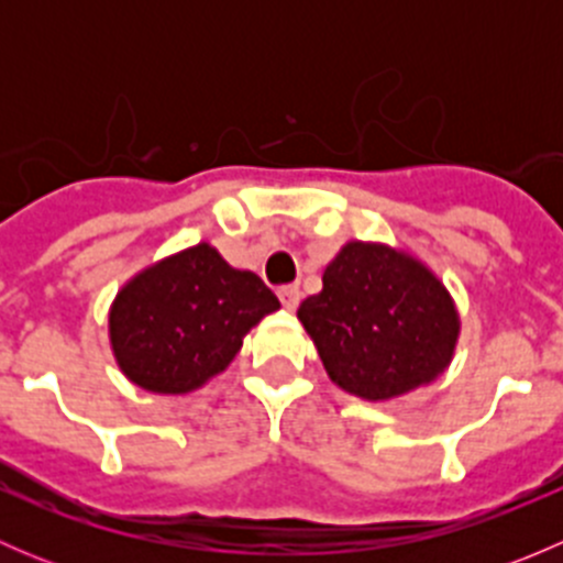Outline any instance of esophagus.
Here are the masks:
<instances>
[{
    "label": "esophagus",
    "instance_id": "34e87169",
    "mask_svg": "<svg viewBox=\"0 0 563 563\" xmlns=\"http://www.w3.org/2000/svg\"><path fill=\"white\" fill-rule=\"evenodd\" d=\"M277 297H280L283 308L286 310H297L299 308V299H302V291L297 286H280L277 288Z\"/></svg>",
    "mask_w": 563,
    "mask_h": 563
}]
</instances>
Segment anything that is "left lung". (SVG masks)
Listing matches in <instances>:
<instances>
[{
	"instance_id": "obj_1",
	"label": "left lung",
	"mask_w": 563,
	"mask_h": 563,
	"mask_svg": "<svg viewBox=\"0 0 563 563\" xmlns=\"http://www.w3.org/2000/svg\"><path fill=\"white\" fill-rule=\"evenodd\" d=\"M299 321L329 378L365 400L430 384L455 351L460 318L439 277L402 250L349 242L305 299Z\"/></svg>"
}]
</instances>
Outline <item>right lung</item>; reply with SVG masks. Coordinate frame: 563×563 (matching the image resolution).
Here are the masks:
<instances>
[{
    "label": "right lung",
    "instance_id": "1",
    "mask_svg": "<svg viewBox=\"0 0 563 563\" xmlns=\"http://www.w3.org/2000/svg\"><path fill=\"white\" fill-rule=\"evenodd\" d=\"M277 308L258 275L201 242L135 275L113 299L108 334L130 382L185 395L223 373L242 338Z\"/></svg>",
    "mask_w": 563,
    "mask_h": 563
}]
</instances>
